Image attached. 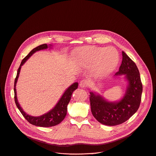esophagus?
<instances>
[{
    "instance_id": "obj_1",
    "label": "esophagus",
    "mask_w": 156,
    "mask_h": 156,
    "mask_svg": "<svg viewBox=\"0 0 156 156\" xmlns=\"http://www.w3.org/2000/svg\"><path fill=\"white\" fill-rule=\"evenodd\" d=\"M88 85H89L88 84V82H87V81L86 80H83L80 83V86L81 87H83V88L87 87Z\"/></svg>"
}]
</instances>
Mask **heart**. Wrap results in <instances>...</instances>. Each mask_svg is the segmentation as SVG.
Returning a JSON list of instances; mask_svg holds the SVG:
<instances>
[{
    "label": "heart",
    "instance_id": "heart-1",
    "mask_svg": "<svg viewBox=\"0 0 156 156\" xmlns=\"http://www.w3.org/2000/svg\"><path fill=\"white\" fill-rule=\"evenodd\" d=\"M76 62L84 67L95 66L97 77L105 76L113 72L119 62V54L113 48L87 46L75 50L72 53Z\"/></svg>",
    "mask_w": 156,
    "mask_h": 156
}]
</instances>
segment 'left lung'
I'll use <instances>...</instances> for the list:
<instances>
[{"mask_svg": "<svg viewBox=\"0 0 156 156\" xmlns=\"http://www.w3.org/2000/svg\"><path fill=\"white\" fill-rule=\"evenodd\" d=\"M122 62L115 76L125 75L128 86L119 102H108L101 96L90 92L91 112L101 123L115 126L128 120L138 110L141 100L143 85L137 66L123 51Z\"/></svg>", "mask_w": 156, "mask_h": 156, "instance_id": "left-lung-1", "label": "left lung"}]
</instances>
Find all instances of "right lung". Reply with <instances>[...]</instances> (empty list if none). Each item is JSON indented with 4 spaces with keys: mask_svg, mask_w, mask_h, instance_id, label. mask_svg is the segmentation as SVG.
Returning <instances> with one entry per match:
<instances>
[{
    "mask_svg": "<svg viewBox=\"0 0 156 156\" xmlns=\"http://www.w3.org/2000/svg\"><path fill=\"white\" fill-rule=\"evenodd\" d=\"M48 48V46L47 44H44L42 45H40L36 48L33 49L21 61V64L20 65V67L18 69L16 76L15 80L14 83V93H15V102L16 104V107L20 111L21 114L23 115V117L26 119V120L30 123L31 124L37 126H41V127H50L53 126L55 125H57L59 124L65 117L66 115V112H67V105L71 99V97L72 95V93L73 91L76 90L78 83L77 82L72 84L69 87L67 88V90H66L57 104L55 105V106L50 110L49 112L44 114L41 116L39 117H33L31 116L27 113H25L23 110L20 107L16 97V82L19 76L20 72L21 66L23 65L26 61L36 51L46 49Z\"/></svg>",
    "mask_w": 156,
    "mask_h": 156,
    "instance_id": "add662e5",
    "label": "right lung"
}]
</instances>
